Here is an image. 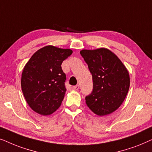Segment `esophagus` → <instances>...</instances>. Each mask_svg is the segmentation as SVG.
<instances>
[{
  "label": "esophagus",
  "mask_w": 152,
  "mask_h": 152,
  "mask_svg": "<svg viewBox=\"0 0 152 152\" xmlns=\"http://www.w3.org/2000/svg\"><path fill=\"white\" fill-rule=\"evenodd\" d=\"M73 89H74V90H78V89H79V86H78V85H76V86H73Z\"/></svg>",
  "instance_id": "1"
}]
</instances>
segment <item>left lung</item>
Returning <instances> with one entry per match:
<instances>
[{
	"mask_svg": "<svg viewBox=\"0 0 152 152\" xmlns=\"http://www.w3.org/2000/svg\"><path fill=\"white\" fill-rule=\"evenodd\" d=\"M80 53L92 76L93 90L86 97L87 106L99 116L110 114L122 105L129 92L128 70L108 48L83 49Z\"/></svg>",
	"mask_w": 152,
	"mask_h": 152,
	"instance_id": "left-lung-1",
	"label": "left lung"
}]
</instances>
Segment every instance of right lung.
I'll list each match as a JSON object with an SVG mask.
<instances>
[{
	"instance_id": "1",
	"label": "right lung",
	"mask_w": 152,
	"mask_h": 152,
	"mask_svg": "<svg viewBox=\"0 0 152 152\" xmlns=\"http://www.w3.org/2000/svg\"><path fill=\"white\" fill-rule=\"evenodd\" d=\"M72 53L69 48L46 46L26 64L21 74V90L28 106L38 114L50 115L61 106L66 92V75L61 64Z\"/></svg>"
}]
</instances>
